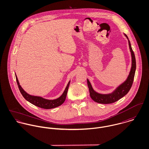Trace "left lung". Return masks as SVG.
I'll use <instances>...</instances> for the list:
<instances>
[{"label":"left lung","mask_w":149,"mask_h":149,"mask_svg":"<svg viewBox=\"0 0 149 149\" xmlns=\"http://www.w3.org/2000/svg\"><path fill=\"white\" fill-rule=\"evenodd\" d=\"M125 36L128 39L129 48L130 50V52L132 54V68L129 73V75L127 79V80L122 84L120 86H119L112 93L108 94V95H101L95 92L93 89L92 86L90 83L89 81L87 79L88 86L89 89L90 96L92 99L95 101V102L100 104H109L114 103L120 99H121L123 96L127 95V93L130 91L133 82L134 81V75H135V69H136V61H135V55L134 52L132 49L130 42L128 39V37L126 35Z\"/></svg>","instance_id":"1"}]
</instances>
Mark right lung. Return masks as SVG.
<instances>
[{"label": "right lung", "mask_w": 149, "mask_h": 149, "mask_svg": "<svg viewBox=\"0 0 149 149\" xmlns=\"http://www.w3.org/2000/svg\"><path fill=\"white\" fill-rule=\"evenodd\" d=\"M15 76H16V82H17V85H18V87H19V91H20L21 94L28 102H29L30 103L32 104L33 105L38 107H39L41 108L45 109L54 108H56V107L62 105L65 100L67 92H68V88H69V84H70V81L68 82V85H67L64 93L59 98L55 99V100H49L44 99L41 97L33 96V95H28L23 89V88L20 85L18 79L16 77V75H15Z\"/></svg>", "instance_id": "add662e5"}]
</instances>
